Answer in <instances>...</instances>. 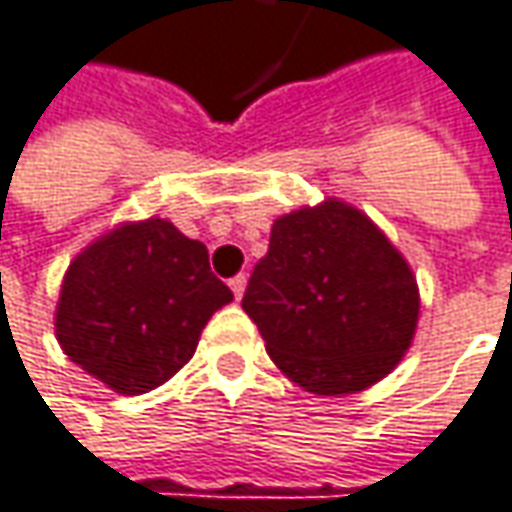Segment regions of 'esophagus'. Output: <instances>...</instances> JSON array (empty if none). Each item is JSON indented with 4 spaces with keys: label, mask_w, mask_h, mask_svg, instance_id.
<instances>
[{
    "label": "esophagus",
    "mask_w": 512,
    "mask_h": 512,
    "mask_svg": "<svg viewBox=\"0 0 512 512\" xmlns=\"http://www.w3.org/2000/svg\"><path fill=\"white\" fill-rule=\"evenodd\" d=\"M230 288H233V294H236V300H241V294H244V288H247V276L236 274L230 279Z\"/></svg>",
    "instance_id": "34e87169"
}]
</instances>
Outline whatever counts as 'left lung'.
Segmentation results:
<instances>
[{
    "instance_id": "obj_1",
    "label": "left lung",
    "mask_w": 512,
    "mask_h": 512,
    "mask_svg": "<svg viewBox=\"0 0 512 512\" xmlns=\"http://www.w3.org/2000/svg\"><path fill=\"white\" fill-rule=\"evenodd\" d=\"M241 309L291 382L341 396L376 384L402 361L420 291L408 262L367 215L326 201L276 218Z\"/></svg>"
}]
</instances>
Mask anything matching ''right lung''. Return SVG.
Instances as JSON below:
<instances>
[{
    "mask_svg": "<svg viewBox=\"0 0 512 512\" xmlns=\"http://www.w3.org/2000/svg\"><path fill=\"white\" fill-rule=\"evenodd\" d=\"M230 300L206 244L148 218L98 238L69 265L57 341L98 382L139 396L195 355L206 320Z\"/></svg>",
    "mask_w": 512,
    "mask_h": 512,
    "instance_id": "obj_1",
    "label": "right lung"
}]
</instances>
